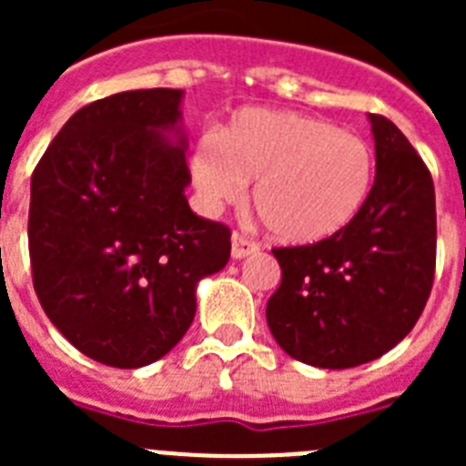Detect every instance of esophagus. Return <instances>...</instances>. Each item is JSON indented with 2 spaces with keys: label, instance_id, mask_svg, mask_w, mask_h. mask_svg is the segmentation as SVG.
<instances>
[{
  "label": "esophagus",
  "instance_id": "esophagus-1",
  "mask_svg": "<svg viewBox=\"0 0 466 466\" xmlns=\"http://www.w3.org/2000/svg\"><path fill=\"white\" fill-rule=\"evenodd\" d=\"M258 249L257 242L247 240L245 236H238V233H233V238H230V257L233 258H245L249 257V254H254Z\"/></svg>",
  "mask_w": 466,
  "mask_h": 466
}]
</instances>
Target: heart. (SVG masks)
Listing matches in <instances>:
<instances>
[{"mask_svg": "<svg viewBox=\"0 0 466 466\" xmlns=\"http://www.w3.org/2000/svg\"><path fill=\"white\" fill-rule=\"evenodd\" d=\"M188 172L209 212L240 203L254 184V209L279 242L317 245L369 203L376 156L364 137L322 118L249 106L196 144Z\"/></svg>", "mask_w": 466, "mask_h": 466, "instance_id": "obj_1", "label": "heart"}]
</instances>
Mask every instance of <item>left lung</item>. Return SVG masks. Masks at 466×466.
Here are the masks:
<instances>
[{"mask_svg":"<svg viewBox=\"0 0 466 466\" xmlns=\"http://www.w3.org/2000/svg\"><path fill=\"white\" fill-rule=\"evenodd\" d=\"M371 196L331 240L273 249L282 282L266 319L279 348L317 369H352L401 343L425 310L436 266L434 182L390 118L369 114Z\"/></svg>","mask_w":466,"mask_h":466,"instance_id":"left-lung-1","label":"left lung"}]
</instances>
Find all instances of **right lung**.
Segmentation results:
<instances>
[{
  "label": "right lung",
  "instance_id": "add662e5",
  "mask_svg": "<svg viewBox=\"0 0 466 466\" xmlns=\"http://www.w3.org/2000/svg\"><path fill=\"white\" fill-rule=\"evenodd\" d=\"M184 90H126L79 109L32 175L30 261L53 327L90 360L139 369L196 317L230 230L187 200Z\"/></svg>",
  "mask_w": 466,
  "mask_h": 466
}]
</instances>
